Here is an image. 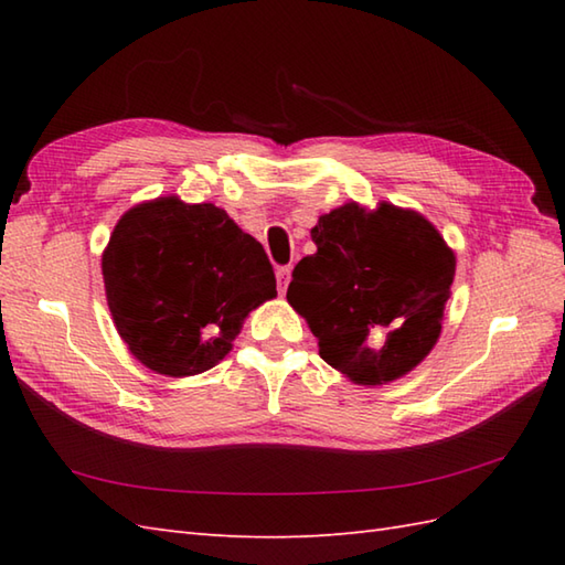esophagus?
<instances>
[{
  "label": "esophagus",
  "mask_w": 565,
  "mask_h": 565,
  "mask_svg": "<svg viewBox=\"0 0 565 565\" xmlns=\"http://www.w3.org/2000/svg\"><path fill=\"white\" fill-rule=\"evenodd\" d=\"M289 279H291V267H279L276 269V284H279V291L284 294L286 286H289Z\"/></svg>",
  "instance_id": "1"
}]
</instances>
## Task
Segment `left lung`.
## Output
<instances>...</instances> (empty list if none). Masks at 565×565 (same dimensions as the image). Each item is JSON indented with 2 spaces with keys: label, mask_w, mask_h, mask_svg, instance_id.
I'll return each mask as SVG.
<instances>
[{
  "label": "left lung",
  "mask_w": 565,
  "mask_h": 565,
  "mask_svg": "<svg viewBox=\"0 0 565 565\" xmlns=\"http://www.w3.org/2000/svg\"><path fill=\"white\" fill-rule=\"evenodd\" d=\"M286 298L318 338L320 356L381 386L413 371L437 344L456 257L425 215L393 203H344L310 231Z\"/></svg>",
  "instance_id": "obj_1"
}]
</instances>
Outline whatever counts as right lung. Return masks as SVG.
Returning <instances> with one entry per match:
<instances>
[{
  "label": "right lung",
  "mask_w": 565,
  "mask_h": 565,
  "mask_svg": "<svg viewBox=\"0 0 565 565\" xmlns=\"http://www.w3.org/2000/svg\"><path fill=\"white\" fill-rule=\"evenodd\" d=\"M102 274L130 354L174 379L218 364L249 310L276 296L274 269L257 239L213 203L177 196L121 215Z\"/></svg>",
  "instance_id": "1"
}]
</instances>
